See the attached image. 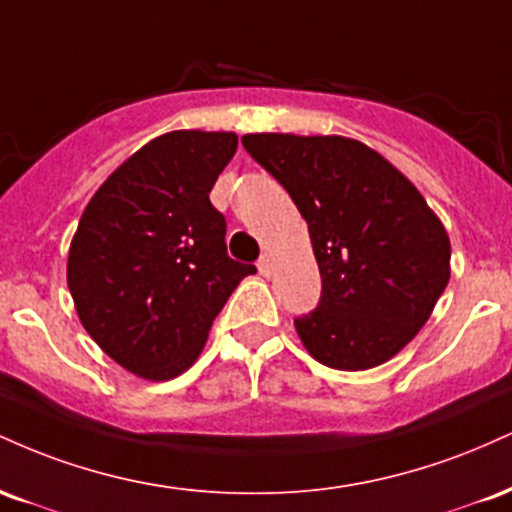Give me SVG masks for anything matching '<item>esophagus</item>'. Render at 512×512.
I'll use <instances>...</instances> for the list:
<instances>
[{
	"instance_id": "34e87169",
	"label": "esophagus",
	"mask_w": 512,
	"mask_h": 512,
	"mask_svg": "<svg viewBox=\"0 0 512 512\" xmlns=\"http://www.w3.org/2000/svg\"><path fill=\"white\" fill-rule=\"evenodd\" d=\"M257 269H260L262 276H272V272H274V260H272V255H267V252H264L260 260H257Z\"/></svg>"
}]
</instances>
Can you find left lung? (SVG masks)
Here are the masks:
<instances>
[{
	"mask_svg": "<svg viewBox=\"0 0 512 512\" xmlns=\"http://www.w3.org/2000/svg\"><path fill=\"white\" fill-rule=\"evenodd\" d=\"M245 151L308 223L322 293L296 317L305 349L337 370L380 366L424 327L450 279V240L426 199L356 139L245 134Z\"/></svg>",
	"mask_w": 512,
	"mask_h": 512,
	"instance_id": "8db88e82",
	"label": "left lung"
}]
</instances>
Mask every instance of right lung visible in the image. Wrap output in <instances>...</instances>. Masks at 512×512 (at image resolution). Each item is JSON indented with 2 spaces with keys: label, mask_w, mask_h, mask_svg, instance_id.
Returning <instances> with one entry per match:
<instances>
[{
  "label": "right lung",
  "mask_w": 512,
  "mask_h": 512,
  "mask_svg": "<svg viewBox=\"0 0 512 512\" xmlns=\"http://www.w3.org/2000/svg\"><path fill=\"white\" fill-rule=\"evenodd\" d=\"M238 149L231 132L151 139L103 182L69 248L81 325L113 361L149 380L195 363L211 322L255 264L231 260L209 192Z\"/></svg>",
  "instance_id": "right-lung-1"
}]
</instances>
